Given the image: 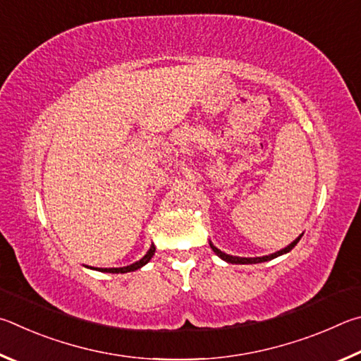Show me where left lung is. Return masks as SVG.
<instances>
[{"instance_id":"1","label":"left lung","mask_w":361,"mask_h":361,"mask_svg":"<svg viewBox=\"0 0 361 361\" xmlns=\"http://www.w3.org/2000/svg\"><path fill=\"white\" fill-rule=\"evenodd\" d=\"M302 236V235H301ZM301 236H298L295 239V241L290 244V245H287L286 249H282V250H279V252H276V254H271V255H267V257H257V258H243V257H233V255H226V254H224V252H220L217 247H214V245L211 244V249L216 252V254L222 258V260H225V262H228V263H233V264H254V263H263V262H268V260H273V258H276V257H279V255H283V254H287V252H290L292 250L296 244L300 243V239H301Z\"/></svg>"}]
</instances>
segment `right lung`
Masks as SVG:
<instances>
[{"instance_id": "right-lung-1", "label": "right lung", "mask_w": 361, "mask_h": 361, "mask_svg": "<svg viewBox=\"0 0 361 361\" xmlns=\"http://www.w3.org/2000/svg\"><path fill=\"white\" fill-rule=\"evenodd\" d=\"M154 254H155V247H154V245H152L147 254H145L141 258V260L130 264V267H125V268H104V269H99V271H104V273H116V274H118V273H130V271H136V269H139L141 267H144L145 263H149L150 258L154 257Z\"/></svg>"}]
</instances>
